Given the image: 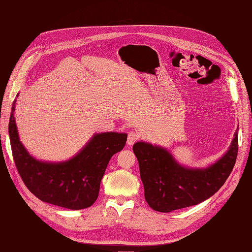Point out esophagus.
Returning a JSON list of instances; mask_svg holds the SVG:
<instances>
[{
    "label": "esophagus",
    "mask_w": 252,
    "mask_h": 252,
    "mask_svg": "<svg viewBox=\"0 0 252 252\" xmlns=\"http://www.w3.org/2000/svg\"><path fill=\"white\" fill-rule=\"evenodd\" d=\"M139 140V134L135 131H129L128 132V138H127V144L128 145H133L136 141Z\"/></svg>",
    "instance_id": "34e87169"
}]
</instances>
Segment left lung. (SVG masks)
Here are the masks:
<instances>
[{"label": "left lung", "mask_w": 252, "mask_h": 252, "mask_svg": "<svg viewBox=\"0 0 252 252\" xmlns=\"http://www.w3.org/2000/svg\"><path fill=\"white\" fill-rule=\"evenodd\" d=\"M239 130V129H238ZM238 131L226 154L206 168H187L170 152L149 143L138 142L133 152L138 158L145 200L159 212H171L209 199L224 185L238 156Z\"/></svg>", "instance_id": "obj_1"}]
</instances>
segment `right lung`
<instances>
[{"label": "right lung", "mask_w": 252, "mask_h": 252, "mask_svg": "<svg viewBox=\"0 0 252 252\" xmlns=\"http://www.w3.org/2000/svg\"><path fill=\"white\" fill-rule=\"evenodd\" d=\"M16 102L12 103L9 119V139L13 161L29 191L43 202L67 209L90 207L97 199L111 157L124 148L127 133H95L85 147L68 161H39L29 155L20 141L14 120Z\"/></svg>", "instance_id": "1"}]
</instances>
